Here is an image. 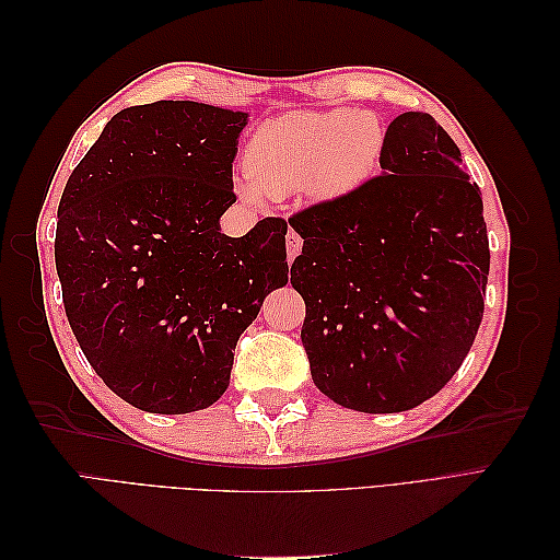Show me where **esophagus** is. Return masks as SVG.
Returning a JSON list of instances; mask_svg holds the SVG:
<instances>
[{
    "mask_svg": "<svg viewBox=\"0 0 560 560\" xmlns=\"http://www.w3.org/2000/svg\"><path fill=\"white\" fill-rule=\"evenodd\" d=\"M303 247V238L296 233V231H290L287 233V257H290V261L296 259V254L301 252Z\"/></svg>",
    "mask_w": 560,
    "mask_h": 560,
    "instance_id": "1",
    "label": "esophagus"
}]
</instances>
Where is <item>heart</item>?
<instances>
[{
	"mask_svg": "<svg viewBox=\"0 0 560 560\" xmlns=\"http://www.w3.org/2000/svg\"><path fill=\"white\" fill-rule=\"evenodd\" d=\"M383 144L378 118L352 107L270 118L245 151V196H284L303 186L322 198L350 194L374 175Z\"/></svg>",
	"mask_w": 560,
	"mask_h": 560,
	"instance_id": "heart-1",
	"label": "heart"
}]
</instances>
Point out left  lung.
Masks as SVG:
<instances>
[{
	"instance_id": "left-lung-1",
	"label": "left lung",
	"mask_w": 560,
	"mask_h": 560,
	"mask_svg": "<svg viewBox=\"0 0 560 560\" xmlns=\"http://www.w3.org/2000/svg\"><path fill=\"white\" fill-rule=\"evenodd\" d=\"M381 175L290 217L292 284L322 395L362 413L434 397L477 338L490 268L479 186L425 112L387 126Z\"/></svg>"
}]
</instances>
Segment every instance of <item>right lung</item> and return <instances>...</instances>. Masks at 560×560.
Segmentation results:
<instances>
[{
	"instance_id": "1",
	"label": "right lung",
	"mask_w": 560,
	"mask_h": 560,
	"mask_svg": "<svg viewBox=\"0 0 560 560\" xmlns=\"http://www.w3.org/2000/svg\"><path fill=\"white\" fill-rule=\"evenodd\" d=\"M247 114L189 100L128 107L65 184L56 268L77 341L114 395L191 413L226 393L241 334L287 284V222L219 233Z\"/></svg>"
}]
</instances>
